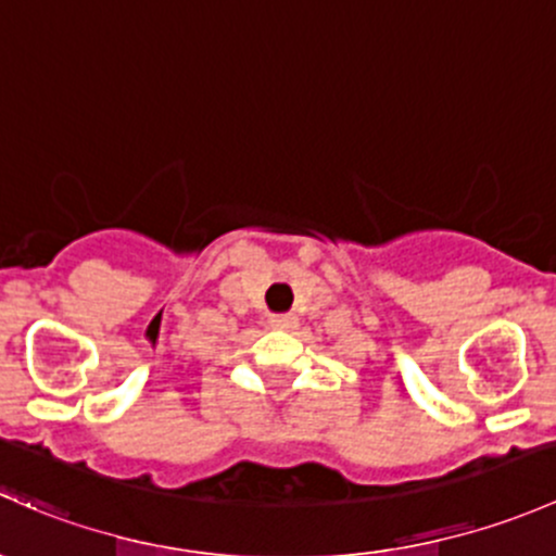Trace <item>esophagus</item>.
Here are the masks:
<instances>
[{
	"mask_svg": "<svg viewBox=\"0 0 556 556\" xmlns=\"http://www.w3.org/2000/svg\"><path fill=\"white\" fill-rule=\"evenodd\" d=\"M270 324L280 331H291V329H296V326H300V318H296L294 313H283V316H273Z\"/></svg>",
	"mask_w": 556,
	"mask_h": 556,
	"instance_id": "1",
	"label": "esophagus"
}]
</instances>
